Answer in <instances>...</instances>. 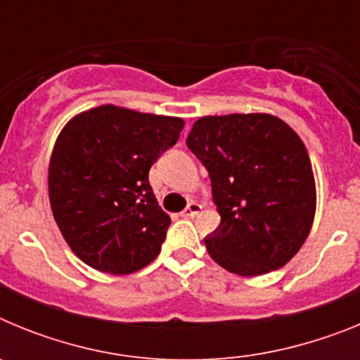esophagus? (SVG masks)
<instances>
[{
  "instance_id": "1",
  "label": "esophagus",
  "mask_w": 360,
  "mask_h": 360,
  "mask_svg": "<svg viewBox=\"0 0 360 360\" xmlns=\"http://www.w3.org/2000/svg\"><path fill=\"white\" fill-rule=\"evenodd\" d=\"M200 211H202V205L196 202H191L189 205L182 211V216L184 218H195V216L200 214Z\"/></svg>"
}]
</instances>
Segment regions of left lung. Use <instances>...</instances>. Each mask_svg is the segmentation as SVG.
I'll use <instances>...</instances> for the list:
<instances>
[{
    "label": "left lung",
    "mask_w": 360,
    "mask_h": 360,
    "mask_svg": "<svg viewBox=\"0 0 360 360\" xmlns=\"http://www.w3.org/2000/svg\"><path fill=\"white\" fill-rule=\"evenodd\" d=\"M187 148L209 171L221 221L205 238L209 256L232 274L287 265L316 214V182L297 133L269 113L202 117Z\"/></svg>",
    "instance_id": "8db88e82"
}]
</instances>
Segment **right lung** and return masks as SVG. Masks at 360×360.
Wrapping results in <instances>:
<instances>
[{"mask_svg":"<svg viewBox=\"0 0 360 360\" xmlns=\"http://www.w3.org/2000/svg\"><path fill=\"white\" fill-rule=\"evenodd\" d=\"M184 120L113 104L73 117L49 167L56 224L73 254L106 274H131L158 256L171 218L149 186V169L176 144Z\"/></svg>","mask_w":360,"mask_h":360,"instance_id":"add662e5","label":"right lung"}]
</instances>
